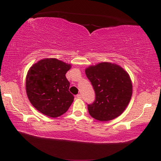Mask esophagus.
Wrapping results in <instances>:
<instances>
[{"label":"esophagus","mask_w":161,"mask_h":161,"mask_svg":"<svg viewBox=\"0 0 161 161\" xmlns=\"http://www.w3.org/2000/svg\"><path fill=\"white\" fill-rule=\"evenodd\" d=\"M77 97V99H81V95L80 94H79L77 95V97Z\"/></svg>","instance_id":"obj_1"}]
</instances>
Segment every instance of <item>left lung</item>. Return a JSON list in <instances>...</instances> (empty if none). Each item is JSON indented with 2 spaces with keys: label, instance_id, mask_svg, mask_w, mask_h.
<instances>
[{
  "label": "left lung",
  "instance_id": "left-lung-1",
  "mask_svg": "<svg viewBox=\"0 0 161 161\" xmlns=\"http://www.w3.org/2000/svg\"><path fill=\"white\" fill-rule=\"evenodd\" d=\"M85 73L95 92L94 102L87 104L92 117L110 121L124 112L132 96V83L123 68L102 62L86 68Z\"/></svg>",
  "mask_w": 161,
  "mask_h": 161
}]
</instances>
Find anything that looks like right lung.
Listing matches in <instances>:
<instances>
[{
  "instance_id": "right-lung-1",
  "label": "right lung",
  "mask_w": 161,
  "mask_h": 161,
  "mask_svg": "<svg viewBox=\"0 0 161 161\" xmlns=\"http://www.w3.org/2000/svg\"><path fill=\"white\" fill-rule=\"evenodd\" d=\"M71 64L55 58L43 59L30 68L26 92L32 105L45 115L55 118L69 109L74 96L66 73Z\"/></svg>"
}]
</instances>
